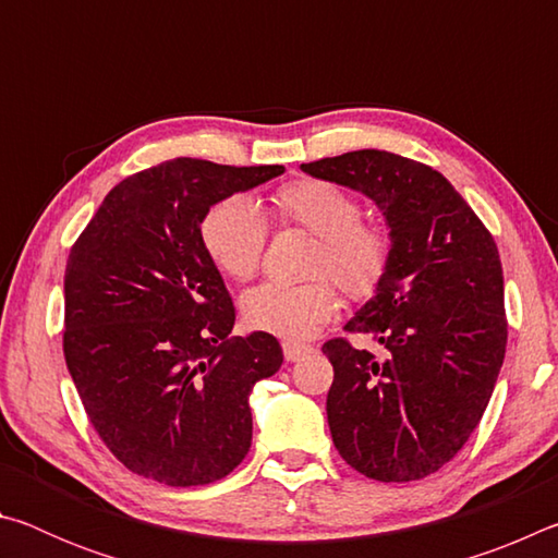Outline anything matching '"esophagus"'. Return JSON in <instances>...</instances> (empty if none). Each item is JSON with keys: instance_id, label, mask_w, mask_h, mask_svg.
I'll return each instance as SVG.
<instances>
[{"instance_id": "1", "label": "esophagus", "mask_w": 558, "mask_h": 558, "mask_svg": "<svg viewBox=\"0 0 558 558\" xmlns=\"http://www.w3.org/2000/svg\"><path fill=\"white\" fill-rule=\"evenodd\" d=\"M313 349L307 344H298V342H282V354H286L288 362H300L302 356H307Z\"/></svg>"}]
</instances>
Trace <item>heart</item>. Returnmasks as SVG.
<instances>
[{
    "instance_id": "obj_1",
    "label": "heart",
    "mask_w": 558,
    "mask_h": 558,
    "mask_svg": "<svg viewBox=\"0 0 558 558\" xmlns=\"http://www.w3.org/2000/svg\"><path fill=\"white\" fill-rule=\"evenodd\" d=\"M276 219L313 233V276L332 278L344 295H374L391 260V235L379 223L362 221L354 194L325 179H295L272 194ZM268 241L266 216L248 196H226L202 221L206 256L226 278L256 276ZM245 325L286 339H305L337 313L332 282L319 278L305 286L263 282L241 300Z\"/></svg>"
}]
</instances>
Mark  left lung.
I'll return each mask as SVG.
<instances>
[{"label":"left lung","instance_id":"8db88e82","mask_svg":"<svg viewBox=\"0 0 558 558\" xmlns=\"http://www.w3.org/2000/svg\"><path fill=\"white\" fill-rule=\"evenodd\" d=\"M310 177L379 206L391 260L374 298L344 325L381 356L337 337L327 423L349 465L379 483H411L458 456L505 362L502 263L489 233L446 177L384 149L300 165Z\"/></svg>","mask_w":558,"mask_h":558}]
</instances>
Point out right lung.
Returning <instances> with one entry per match:
<instances>
[{"mask_svg":"<svg viewBox=\"0 0 558 558\" xmlns=\"http://www.w3.org/2000/svg\"><path fill=\"white\" fill-rule=\"evenodd\" d=\"M282 172L169 159L110 189L73 243L65 364L93 428L135 475L209 485L251 448L248 396L280 369L282 349L268 332L229 337L235 310L202 221Z\"/></svg>","mask_w":558,"mask_h":558,"instance_id":"obj_1","label":"right lung"}]
</instances>
